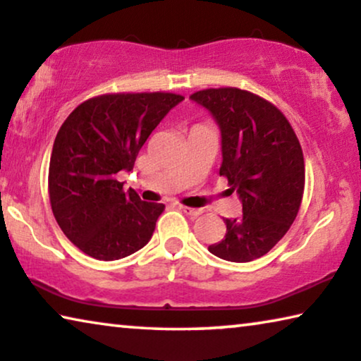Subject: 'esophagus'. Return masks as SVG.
I'll list each match as a JSON object with an SVG mask.
<instances>
[{
  "mask_svg": "<svg viewBox=\"0 0 361 361\" xmlns=\"http://www.w3.org/2000/svg\"><path fill=\"white\" fill-rule=\"evenodd\" d=\"M180 209L185 212V214L191 217H197L202 214V209H197V207H190V206H180Z\"/></svg>",
  "mask_w": 361,
  "mask_h": 361,
  "instance_id": "esophagus-1",
  "label": "esophagus"
}]
</instances>
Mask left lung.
<instances>
[{
	"label": "left lung",
	"mask_w": 361,
	"mask_h": 361,
	"mask_svg": "<svg viewBox=\"0 0 361 361\" xmlns=\"http://www.w3.org/2000/svg\"><path fill=\"white\" fill-rule=\"evenodd\" d=\"M190 98L221 129L219 175L242 201V216L226 219V235L207 248L227 262L260 258L296 219L304 192V157L296 134L276 106L238 88H209Z\"/></svg>",
	"instance_id": "1"
}]
</instances>
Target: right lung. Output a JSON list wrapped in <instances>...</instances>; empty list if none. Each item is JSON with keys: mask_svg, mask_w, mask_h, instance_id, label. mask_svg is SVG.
I'll return each instance as SVG.
<instances>
[{"mask_svg": "<svg viewBox=\"0 0 361 361\" xmlns=\"http://www.w3.org/2000/svg\"><path fill=\"white\" fill-rule=\"evenodd\" d=\"M183 99L161 91L101 94L65 119L50 155V206L60 229L86 255L119 260L152 238L165 206L124 191L116 176L134 169L152 130Z\"/></svg>", "mask_w": 361, "mask_h": 361, "instance_id": "right-lung-1", "label": "right lung"}]
</instances>
